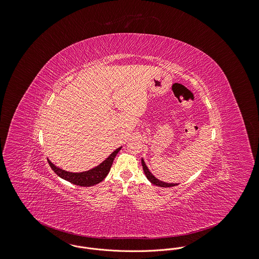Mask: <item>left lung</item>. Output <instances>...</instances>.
Returning <instances> with one entry per match:
<instances>
[{
  "mask_svg": "<svg viewBox=\"0 0 259 259\" xmlns=\"http://www.w3.org/2000/svg\"><path fill=\"white\" fill-rule=\"evenodd\" d=\"M142 166H143V170L145 172V175L146 177L148 178V180L154 184V185H157V186H161V187H171V186H175V185H178V183H167V182H164V181H161L159 179H157L151 172L150 170L148 169L144 159H142Z\"/></svg>",
  "mask_w": 259,
  "mask_h": 259,
  "instance_id": "1",
  "label": "left lung"
}]
</instances>
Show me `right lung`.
Listing matches in <instances>:
<instances>
[{
  "mask_svg": "<svg viewBox=\"0 0 259 259\" xmlns=\"http://www.w3.org/2000/svg\"><path fill=\"white\" fill-rule=\"evenodd\" d=\"M121 147L117 148L115 151H113L108 158H106L101 164L98 166L84 172H79V173H74V172H69L66 170H63L59 167H57L55 164H53L50 160H48L50 166L52 169L55 171V173L60 176L61 178L79 186H93L95 184H98L101 182L109 173L111 165L113 163V160L116 156V154L120 151Z\"/></svg>",
  "mask_w": 259,
  "mask_h": 259,
  "instance_id": "right-lung-1",
  "label": "right lung"
}]
</instances>
